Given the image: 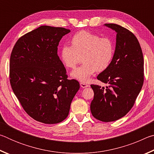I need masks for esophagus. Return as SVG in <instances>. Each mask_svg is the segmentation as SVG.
I'll return each mask as SVG.
<instances>
[{"label":"esophagus","instance_id":"obj_1","mask_svg":"<svg viewBox=\"0 0 154 154\" xmlns=\"http://www.w3.org/2000/svg\"><path fill=\"white\" fill-rule=\"evenodd\" d=\"M80 86L82 87V88H87V87H89V85L86 84V83H80Z\"/></svg>","mask_w":154,"mask_h":154}]
</instances>
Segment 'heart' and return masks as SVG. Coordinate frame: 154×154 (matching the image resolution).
I'll list each match as a JSON object with an SVG mask.
<instances>
[{"mask_svg": "<svg viewBox=\"0 0 154 154\" xmlns=\"http://www.w3.org/2000/svg\"><path fill=\"white\" fill-rule=\"evenodd\" d=\"M71 45L62 47L60 58L65 67L73 69L82 57L84 64L73 70L71 77L83 83L89 82L96 71H105L114 57L113 41L110 38L100 37L88 31L75 34L71 38Z\"/></svg>", "mask_w": 154, "mask_h": 154, "instance_id": "1", "label": "heart"}]
</instances>
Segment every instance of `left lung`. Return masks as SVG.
Masks as SVG:
<instances>
[{
    "label": "left lung",
    "mask_w": 154,
    "mask_h": 154,
    "mask_svg": "<svg viewBox=\"0 0 154 154\" xmlns=\"http://www.w3.org/2000/svg\"><path fill=\"white\" fill-rule=\"evenodd\" d=\"M117 33L111 63L97 79L109 85L106 88L91 85L94 93L90 110L96 119L113 122L128 113L144 82V61L139 41L132 32L116 24H105Z\"/></svg>",
    "instance_id": "1"
}]
</instances>
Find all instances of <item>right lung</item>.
<instances>
[{"label":"right lung","mask_w":154,"mask_h":154,"mask_svg":"<svg viewBox=\"0 0 154 154\" xmlns=\"http://www.w3.org/2000/svg\"><path fill=\"white\" fill-rule=\"evenodd\" d=\"M70 32L41 26L21 36L10 57V83L15 95L28 115L44 124L64 120L80 88L77 80L67 79L58 56L60 41Z\"/></svg>","instance_id":"1"}]
</instances>
